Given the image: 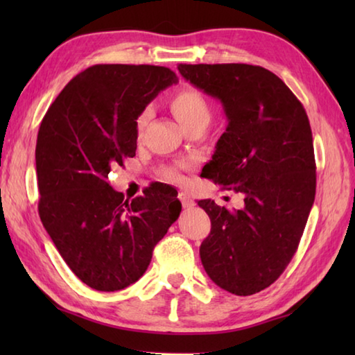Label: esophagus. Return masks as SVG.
I'll list each match as a JSON object with an SVG mask.
<instances>
[{"label": "esophagus", "instance_id": "34e87169", "mask_svg": "<svg viewBox=\"0 0 355 355\" xmlns=\"http://www.w3.org/2000/svg\"><path fill=\"white\" fill-rule=\"evenodd\" d=\"M178 200L182 201V205H183L184 209H189V207H192L195 205L193 200L186 192H178Z\"/></svg>", "mask_w": 355, "mask_h": 355}]
</instances>
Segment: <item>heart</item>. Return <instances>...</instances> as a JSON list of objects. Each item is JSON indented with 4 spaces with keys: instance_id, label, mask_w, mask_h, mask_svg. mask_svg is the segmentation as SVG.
Segmentation results:
<instances>
[{
    "instance_id": "obj_1",
    "label": "heart",
    "mask_w": 355,
    "mask_h": 355,
    "mask_svg": "<svg viewBox=\"0 0 355 355\" xmlns=\"http://www.w3.org/2000/svg\"><path fill=\"white\" fill-rule=\"evenodd\" d=\"M171 111L177 120L182 123L186 130H191L195 126H206L212 116V111H210L209 101L206 96L197 88L192 87H184L171 97L169 101ZM149 120V110L141 111L137 120H135V130L140 134ZM162 175L166 180H171V182H178L180 173L175 169L166 168L162 171Z\"/></svg>"
}]
</instances>
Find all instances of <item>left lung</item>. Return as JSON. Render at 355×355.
I'll return each mask as SVG.
<instances>
[{
  "instance_id": "1",
  "label": "left lung",
  "mask_w": 355,
  "mask_h": 355,
  "mask_svg": "<svg viewBox=\"0 0 355 355\" xmlns=\"http://www.w3.org/2000/svg\"><path fill=\"white\" fill-rule=\"evenodd\" d=\"M178 71L216 97L229 120L201 175L244 197L238 210L198 201L212 223L200 247L202 267L223 290L250 296L284 273L313 207L310 120L291 89L259 65L180 64Z\"/></svg>"
}]
</instances>
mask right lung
I'll use <instances>...</instances> for the list:
<instances>
[{"label":"right lung","mask_w":355,"mask_h":355,"mask_svg":"<svg viewBox=\"0 0 355 355\" xmlns=\"http://www.w3.org/2000/svg\"><path fill=\"white\" fill-rule=\"evenodd\" d=\"M177 82L166 67L93 65L65 85L42 119L37 210L67 266L93 290L117 291L139 281L182 212L162 184L130 201L108 183L111 168L135 155L140 112Z\"/></svg>","instance_id":"obj_1"}]
</instances>
